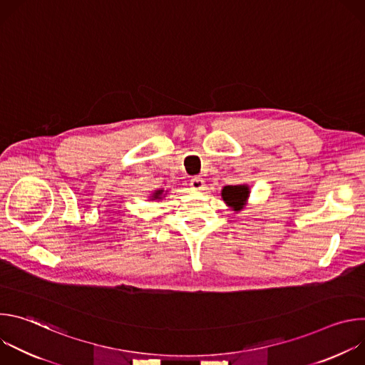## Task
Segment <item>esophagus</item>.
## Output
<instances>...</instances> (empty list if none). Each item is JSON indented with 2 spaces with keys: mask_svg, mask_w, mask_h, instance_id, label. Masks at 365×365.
Returning <instances> with one entry per match:
<instances>
[{
  "mask_svg": "<svg viewBox=\"0 0 365 365\" xmlns=\"http://www.w3.org/2000/svg\"><path fill=\"white\" fill-rule=\"evenodd\" d=\"M190 186L193 190H203L205 189V182L202 178L199 176H195L190 179Z\"/></svg>",
  "mask_w": 365,
  "mask_h": 365,
  "instance_id": "esophagus-1",
  "label": "esophagus"
}]
</instances>
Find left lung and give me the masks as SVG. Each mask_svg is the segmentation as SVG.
Masks as SVG:
<instances>
[{
	"label": "left lung",
	"instance_id": "obj_1",
	"mask_svg": "<svg viewBox=\"0 0 365 365\" xmlns=\"http://www.w3.org/2000/svg\"><path fill=\"white\" fill-rule=\"evenodd\" d=\"M250 186L248 185H228L221 190V197L231 211L241 212L247 206V200L250 197Z\"/></svg>",
	"mask_w": 365,
	"mask_h": 365
}]
</instances>
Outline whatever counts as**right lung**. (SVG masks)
<instances>
[{"label":"right lung","instance_id":"add662e5","mask_svg":"<svg viewBox=\"0 0 365 365\" xmlns=\"http://www.w3.org/2000/svg\"><path fill=\"white\" fill-rule=\"evenodd\" d=\"M163 189H158V190H154L153 193H151V196H150V200H160V199H163L165 196H163ZM165 195H168V193H165Z\"/></svg>","mask_w":365,"mask_h":365}]
</instances>
